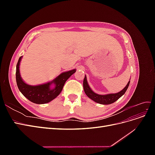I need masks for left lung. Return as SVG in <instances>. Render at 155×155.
Listing matches in <instances>:
<instances>
[{"label": "left lung", "instance_id": "1", "mask_svg": "<svg viewBox=\"0 0 155 155\" xmlns=\"http://www.w3.org/2000/svg\"><path fill=\"white\" fill-rule=\"evenodd\" d=\"M130 81L128 82L127 85L125 86V87L123 89L122 91H121L118 93L116 94H106V95H100L94 92L91 88L89 87L87 81V77L85 76L83 80V89L84 91H85L86 95L93 101H94L98 104H103V105H109L111 104L112 103L115 102L116 100H118L119 98L122 96L125 92H126L127 89L128 88V87L129 85Z\"/></svg>", "mask_w": 155, "mask_h": 155}]
</instances>
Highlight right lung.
I'll use <instances>...</instances> for the list:
<instances>
[{
  "instance_id": "obj_1",
  "label": "right lung",
  "mask_w": 155,
  "mask_h": 155,
  "mask_svg": "<svg viewBox=\"0 0 155 155\" xmlns=\"http://www.w3.org/2000/svg\"><path fill=\"white\" fill-rule=\"evenodd\" d=\"M22 57H20L16 66V81L21 92L28 100L37 104H44L53 100L62 91L63 86L67 79L76 72V69L63 72L52 81L43 85L31 86L22 81L19 72V64ZM54 83L56 87L50 89V85Z\"/></svg>"
}]
</instances>
